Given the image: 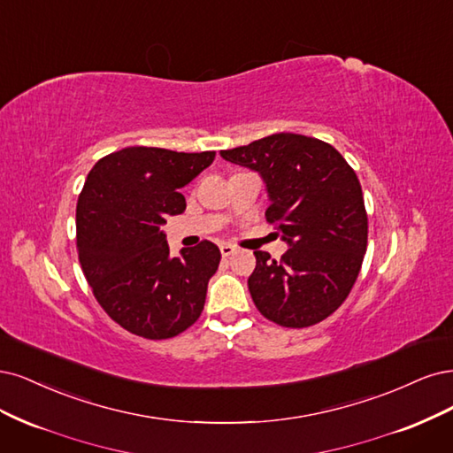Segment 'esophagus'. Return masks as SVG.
Wrapping results in <instances>:
<instances>
[{"instance_id":"esophagus-1","label":"esophagus","mask_w":453,"mask_h":453,"mask_svg":"<svg viewBox=\"0 0 453 453\" xmlns=\"http://www.w3.org/2000/svg\"><path fill=\"white\" fill-rule=\"evenodd\" d=\"M235 250H237V248L233 244H220V252H222L224 257H229L231 254H235Z\"/></svg>"}]
</instances>
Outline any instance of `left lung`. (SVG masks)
<instances>
[{
	"label": "left lung",
	"instance_id": "left-lung-1",
	"mask_svg": "<svg viewBox=\"0 0 453 453\" xmlns=\"http://www.w3.org/2000/svg\"><path fill=\"white\" fill-rule=\"evenodd\" d=\"M257 171L267 186L269 224L289 244L280 261L254 252L248 289L257 311L282 327H309L348 297L367 252V211L356 171L329 142L274 134L220 152Z\"/></svg>",
	"mask_w": 453,
	"mask_h": 453
}]
</instances>
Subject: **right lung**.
Listing matches in <instances>:
<instances>
[{
	"mask_svg": "<svg viewBox=\"0 0 453 453\" xmlns=\"http://www.w3.org/2000/svg\"><path fill=\"white\" fill-rule=\"evenodd\" d=\"M216 152L127 147L88 173L77 203V250L97 303L116 324L142 339L177 337L197 322L207 284L220 264L211 241L169 256L167 216L182 214L179 192Z\"/></svg>",
	"mask_w": 453,
	"mask_h": 453,
	"instance_id": "right-lung-1",
	"label": "right lung"
}]
</instances>
